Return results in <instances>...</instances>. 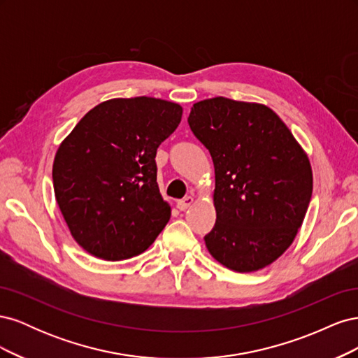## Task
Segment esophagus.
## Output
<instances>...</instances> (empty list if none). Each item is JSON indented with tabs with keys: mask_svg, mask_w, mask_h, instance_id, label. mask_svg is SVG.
<instances>
[{
	"mask_svg": "<svg viewBox=\"0 0 358 358\" xmlns=\"http://www.w3.org/2000/svg\"><path fill=\"white\" fill-rule=\"evenodd\" d=\"M192 203H194V199H192L191 196H188V197H185V199L178 200L176 206H178V209H179V210H187Z\"/></svg>",
	"mask_w": 358,
	"mask_h": 358,
	"instance_id": "1",
	"label": "esophagus"
}]
</instances>
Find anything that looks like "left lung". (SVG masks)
Here are the masks:
<instances>
[{
	"instance_id": "left-lung-1",
	"label": "left lung",
	"mask_w": 358,
	"mask_h": 358,
	"mask_svg": "<svg viewBox=\"0 0 358 358\" xmlns=\"http://www.w3.org/2000/svg\"><path fill=\"white\" fill-rule=\"evenodd\" d=\"M191 131L215 169L216 221L204 243L234 272L272 264L294 242L312 196L310 161L270 107L225 96L192 106Z\"/></svg>"
}]
</instances>
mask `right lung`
Returning a JSON list of instances; mask_svg holds the SVG:
<instances>
[{
  "label": "right lung",
  "mask_w": 358,
  "mask_h": 358,
  "mask_svg": "<svg viewBox=\"0 0 358 358\" xmlns=\"http://www.w3.org/2000/svg\"><path fill=\"white\" fill-rule=\"evenodd\" d=\"M182 106L154 96L96 104L62 140L52 178L59 210L86 252L119 262L145 252L170 220L155 155Z\"/></svg>",
  "instance_id": "right-lung-1"
}]
</instances>
